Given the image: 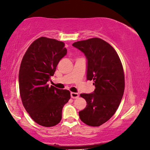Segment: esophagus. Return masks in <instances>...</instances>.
<instances>
[{
    "label": "esophagus",
    "instance_id": "1",
    "mask_svg": "<svg viewBox=\"0 0 150 150\" xmlns=\"http://www.w3.org/2000/svg\"><path fill=\"white\" fill-rule=\"evenodd\" d=\"M71 98H73V99H75V98H79V93H75V92H71Z\"/></svg>",
    "mask_w": 150,
    "mask_h": 150
}]
</instances>
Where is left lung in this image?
<instances>
[{
    "label": "left lung",
    "instance_id": "8db88e82",
    "mask_svg": "<svg viewBox=\"0 0 150 150\" xmlns=\"http://www.w3.org/2000/svg\"><path fill=\"white\" fill-rule=\"evenodd\" d=\"M72 46L87 59V80L93 81L91 93H81L87 106L79 111L82 122L100 126L111 118L117 109L124 92V69L115 49L100 38L74 42Z\"/></svg>",
    "mask_w": 150,
    "mask_h": 150
}]
</instances>
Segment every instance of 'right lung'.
I'll return each mask as SVG.
<instances>
[{
    "label": "right lung",
    "mask_w": 150,
    "mask_h": 150,
    "mask_svg": "<svg viewBox=\"0 0 150 150\" xmlns=\"http://www.w3.org/2000/svg\"><path fill=\"white\" fill-rule=\"evenodd\" d=\"M66 54L63 42L42 37L30 44L22 58L19 71L20 97L26 112L40 126L58 124L63 106L70 99L68 90L47 84Z\"/></svg>",
    "instance_id": "obj_1"
}]
</instances>
